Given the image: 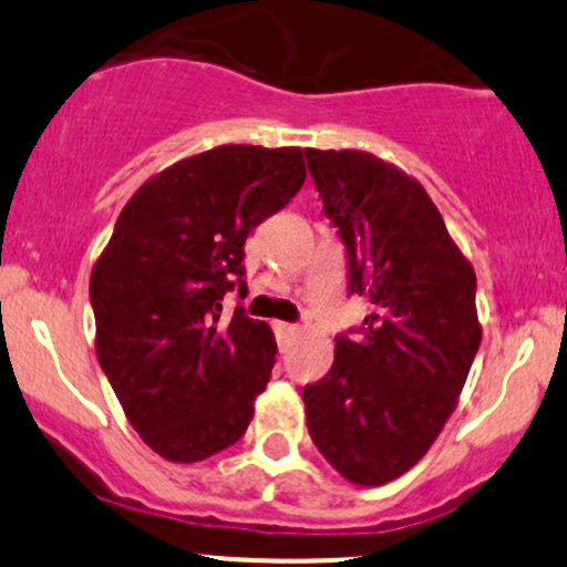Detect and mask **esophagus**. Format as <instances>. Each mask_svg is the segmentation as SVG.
Masks as SVG:
<instances>
[{
	"instance_id": "esophagus-1",
	"label": "esophagus",
	"mask_w": 567,
	"mask_h": 567,
	"mask_svg": "<svg viewBox=\"0 0 567 567\" xmlns=\"http://www.w3.org/2000/svg\"><path fill=\"white\" fill-rule=\"evenodd\" d=\"M271 330H275L279 347H285V343H288L292 336H298V328H296V324H290V322H275V324H271Z\"/></svg>"
}]
</instances>
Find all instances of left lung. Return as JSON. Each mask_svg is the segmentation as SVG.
<instances>
[{
	"label": "left lung",
	"instance_id": "left-lung-1",
	"mask_svg": "<svg viewBox=\"0 0 567 567\" xmlns=\"http://www.w3.org/2000/svg\"><path fill=\"white\" fill-rule=\"evenodd\" d=\"M303 154L347 247L349 292L375 309L303 386L306 424L349 483L383 485L424 458L455 410L483 338L477 277L419 181L354 148Z\"/></svg>",
	"mask_w": 567,
	"mask_h": 567
}]
</instances>
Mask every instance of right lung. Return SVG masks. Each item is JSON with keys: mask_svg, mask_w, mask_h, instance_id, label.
<instances>
[{"mask_svg": "<svg viewBox=\"0 0 567 567\" xmlns=\"http://www.w3.org/2000/svg\"><path fill=\"white\" fill-rule=\"evenodd\" d=\"M301 148L216 146L148 178L90 277L95 351L127 421L162 458L194 464L245 434L271 379V328L237 306L245 239L303 186Z\"/></svg>", "mask_w": 567, "mask_h": 567, "instance_id": "obj_1", "label": "right lung"}]
</instances>
